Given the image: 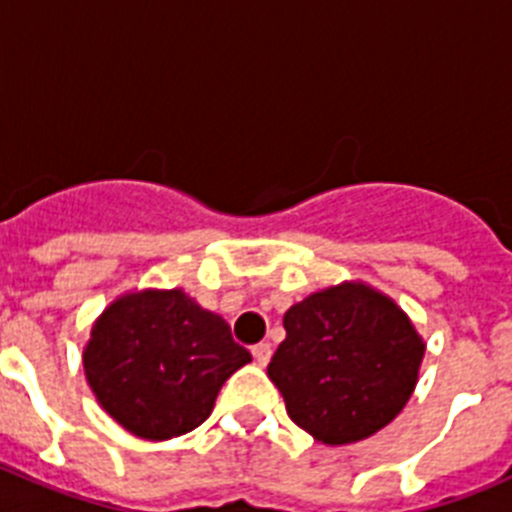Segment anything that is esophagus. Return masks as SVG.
Returning a JSON list of instances; mask_svg holds the SVG:
<instances>
[{
    "instance_id": "1",
    "label": "esophagus",
    "mask_w": 512,
    "mask_h": 512,
    "mask_svg": "<svg viewBox=\"0 0 512 512\" xmlns=\"http://www.w3.org/2000/svg\"><path fill=\"white\" fill-rule=\"evenodd\" d=\"M253 351V359L259 361V366H266L271 359V343H256V346L251 348Z\"/></svg>"
}]
</instances>
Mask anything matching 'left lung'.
<instances>
[{
  "instance_id": "left-lung-1",
  "label": "left lung",
  "mask_w": 512,
  "mask_h": 512,
  "mask_svg": "<svg viewBox=\"0 0 512 512\" xmlns=\"http://www.w3.org/2000/svg\"><path fill=\"white\" fill-rule=\"evenodd\" d=\"M266 369L289 418L328 446L356 443L400 415L425 343L395 300L364 282L320 289L284 312Z\"/></svg>"
}]
</instances>
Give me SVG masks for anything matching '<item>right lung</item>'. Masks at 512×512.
<instances>
[{
	"mask_svg": "<svg viewBox=\"0 0 512 512\" xmlns=\"http://www.w3.org/2000/svg\"><path fill=\"white\" fill-rule=\"evenodd\" d=\"M248 361L230 325L182 289L117 297L84 346V372L104 413L148 441L205 423L225 379Z\"/></svg>",
	"mask_w": 512,
	"mask_h": 512,
	"instance_id": "1",
	"label": "right lung"
}]
</instances>
